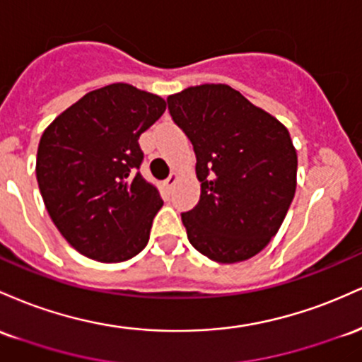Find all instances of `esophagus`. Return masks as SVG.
Segmentation results:
<instances>
[{
  "label": "esophagus",
  "mask_w": 362,
  "mask_h": 362,
  "mask_svg": "<svg viewBox=\"0 0 362 362\" xmlns=\"http://www.w3.org/2000/svg\"><path fill=\"white\" fill-rule=\"evenodd\" d=\"M177 177H180V176H177V173H170V176L168 177V180L164 181V186H165V188H173V186L176 185Z\"/></svg>",
  "instance_id": "esophagus-1"
}]
</instances>
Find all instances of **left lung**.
I'll return each mask as SVG.
<instances>
[{"label": "left lung", "mask_w": 362, "mask_h": 362, "mask_svg": "<svg viewBox=\"0 0 362 362\" xmlns=\"http://www.w3.org/2000/svg\"><path fill=\"white\" fill-rule=\"evenodd\" d=\"M197 156L200 202L181 214L194 250L218 263L255 257L277 234L296 193L298 153L287 128L224 83L168 97Z\"/></svg>", "instance_id": "left-lung-1"}]
</instances>
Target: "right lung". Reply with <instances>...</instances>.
<instances>
[{"mask_svg":"<svg viewBox=\"0 0 362 362\" xmlns=\"http://www.w3.org/2000/svg\"><path fill=\"white\" fill-rule=\"evenodd\" d=\"M165 111V100L128 83L85 93L39 141L35 174L47 214L83 257L119 263L140 253L162 202L138 173V138Z\"/></svg>","mask_w":362,"mask_h":362,"instance_id":"right-lung-1","label":"right lung"}]
</instances>
